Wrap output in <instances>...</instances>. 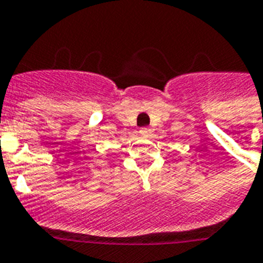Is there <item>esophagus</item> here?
<instances>
[{
  "label": "esophagus",
  "instance_id": "obj_1",
  "mask_svg": "<svg viewBox=\"0 0 263 263\" xmlns=\"http://www.w3.org/2000/svg\"><path fill=\"white\" fill-rule=\"evenodd\" d=\"M139 134L146 138V136H150L151 135V129H150V128H147V127L140 128V131H139Z\"/></svg>",
  "mask_w": 263,
  "mask_h": 263
}]
</instances>
